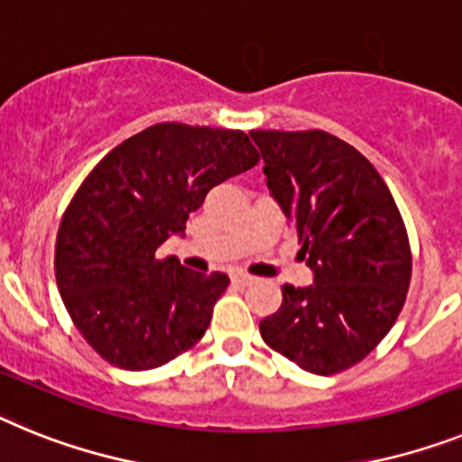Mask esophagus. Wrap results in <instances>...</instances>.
I'll return each mask as SVG.
<instances>
[{
	"instance_id": "1",
	"label": "esophagus",
	"mask_w": 462,
	"mask_h": 462,
	"mask_svg": "<svg viewBox=\"0 0 462 462\" xmlns=\"http://www.w3.org/2000/svg\"><path fill=\"white\" fill-rule=\"evenodd\" d=\"M232 281H235L236 286H251V283H254L255 279L251 274H244V272H239V274L232 276Z\"/></svg>"
}]
</instances>
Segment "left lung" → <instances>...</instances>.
<instances>
[{
	"mask_svg": "<svg viewBox=\"0 0 462 462\" xmlns=\"http://www.w3.org/2000/svg\"><path fill=\"white\" fill-rule=\"evenodd\" d=\"M272 198L302 244L314 283L281 288L264 344L314 374L348 370L388 335L411 279L391 190L351 143L323 130H254Z\"/></svg>",
	"mask_w": 462,
	"mask_h": 462,
	"instance_id": "obj_1",
	"label": "left lung"
}]
</instances>
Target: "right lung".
Segmentation results:
<instances>
[{"label":"right lung","mask_w":462,"mask_h":462,"mask_svg":"<svg viewBox=\"0 0 462 462\" xmlns=\"http://www.w3.org/2000/svg\"><path fill=\"white\" fill-rule=\"evenodd\" d=\"M260 160L239 130L158 123L116 146L62 216L55 279L74 326L106 363L153 370L202 339L227 274L158 258L211 188Z\"/></svg>","instance_id":"1"}]
</instances>
